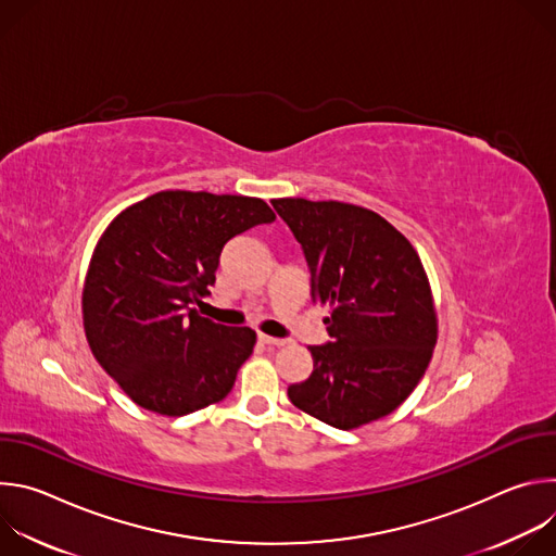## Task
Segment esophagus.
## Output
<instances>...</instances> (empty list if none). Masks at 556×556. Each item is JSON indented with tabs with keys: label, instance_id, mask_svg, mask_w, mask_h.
Listing matches in <instances>:
<instances>
[{
	"label": "esophagus",
	"instance_id": "1",
	"mask_svg": "<svg viewBox=\"0 0 556 556\" xmlns=\"http://www.w3.org/2000/svg\"><path fill=\"white\" fill-rule=\"evenodd\" d=\"M260 343H264V345H268V348H281L286 341H283V339L268 337V334H260Z\"/></svg>",
	"mask_w": 556,
	"mask_h": 556
}]
</instances>
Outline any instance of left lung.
<instances>
[{
    "instance_id": "8db88e82",
    "label": "left lung",
    "mask_w": 556,
    "mask_h": 556,
    "mask_svg": "<svg viewBox=\"0 0 556 556\" xmlns=\"http://www.w3.org/2000/svg\"><path fill=\"white\" fill-rule=\"evenodd\" d=\"M309 268V296L330 305V341L309 345L312 374L288 387L294 407L350 431L399 409L425 376L438 316L425 266L378 213L337 200H273Z\"/></svg>"
}]
</instances>
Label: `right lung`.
<instances>
[{
	"instance_id": "add662e5",
	"label": "right lung",
	"mask_w": 556,
	"mask_h": 556,
	"mask_svg": "<svg viewBox=\"0 0 556 556\" xmlns=\"http://www.w3.org/2000/svg\"><path fill=\"white\" fill-rule=\"evenodd\" d=\"M273 219L260 198L161 191L105 228L86 275L84 328L99 365L138 407L178 418L226 399L257 334L189 305L215 283L224 244Z\"/></svg>"
}]
</instances>
